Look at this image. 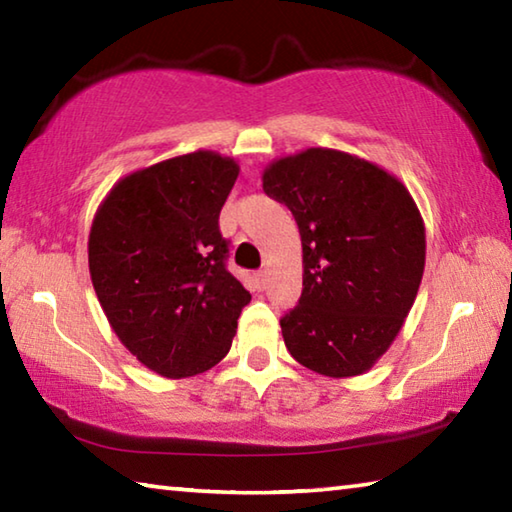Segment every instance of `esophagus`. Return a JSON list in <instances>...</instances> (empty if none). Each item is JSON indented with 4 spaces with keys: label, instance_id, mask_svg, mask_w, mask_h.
Returning a JSON list of instances; mask_svg holds the SVG:
<instances>
[{
    "label": "esophagus",
    "instance_id": "34e87169",
    "mask_svg": "<svg viewBox=\"0 0 512 512\" xmlns=\"http://www.w3.org/2000/svg\"><path fill=\"white\" fill-rule=\"evenodd\" d=\"M255 287H257V291H264L268 287V273L266 271L255 273Z\"/></svg>",
    "mask_w": 512,
    "mask_h": 512
}]
</instances>
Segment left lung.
I'll list each match as a JSON object with an SVG mask.
<instances>
[{
	"instance_id": "obj_1",
	"label": "left lung",
	"mask_w": 512,
	"mask_h": 512,
	"mask_svg": "<svg viewBox=\"0 0 512 512\" xmlns=\"http://www.w3.org/2000/svg\"><path fill=\"white\" fill-rule=\"evenodd\" d=\"M262 183L302 241V296L280 320L284 345L318 375H363L418 296L427 255L418 205L379 164L323 146L273 160Z\"/></svg>"
}]
</instances>
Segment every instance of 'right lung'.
<instances>
[{
  "instance_id": "right-lung-1",
  "label": "right lung",
  "mask_w": 512,
  "mask_h": 512,
  "mask_svg": "<svg viewBox=\"0 0 512 512\" xmlns=\"http://www.w3.org/2000/svg\"><path fill=\"white\" fill-rule=\"evenodd\" d=\"M239 164L194 151L117 180L92 219V287L112 332L169 379L194 377L228 354L250 293L225 268L219 214Z\"/></svg>"
}]
</instances>
